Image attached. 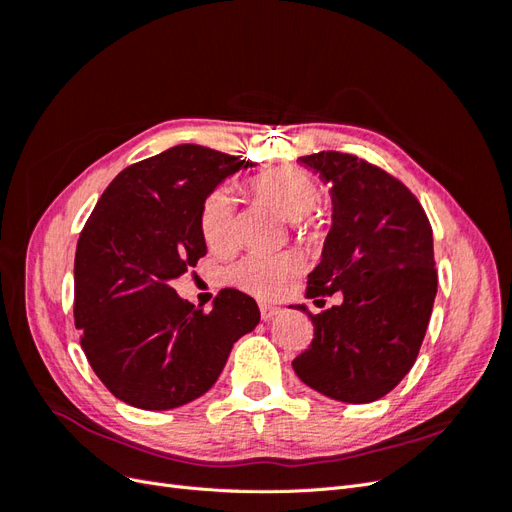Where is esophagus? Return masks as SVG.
Returning <instances> with one entry per match:
<instances>
[{
	"mask_svg": "<svg viewBox=\"0 0 512 512\" xmlns=\"http://www.w3.org/2000/svg\"><path fill=\"white\" fill-rule=\"evenodd\" d=\"M277 314H280V307H273V305H267V303H260V318L269 322L271 318H275Z\"/></svg>",
	"mask_w": 512,
	"mask_h": 512,
	"instance_id": "esophagus-1",
	"label": "esophagus"
}]
</instances>
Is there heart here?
I'll return each instance as SVG.
<instances>
[{
	"instance_id": "b5f03b06",
	"label": "heart",
	"mask_w": 512,
	"mask_h": 512,
	"mask_svg": "<svg viewBox=\"0 0 512 512\" xmlns=\"http://www.w3.org/2000/svg\"><path fill=\"white\" fill-rule=\"evenodd\" d=\"M252 188L258 198L269 203L288 222H301L314 211L320 198L318 183L303 170L284 168L258 177ZM200 232L213 250H226L235 241V198L228 190H215L200 211ZM299 269L297 258L250 254L230 269L237 288L260 299L275 297Z\"/></svg>"
}]
</instances>
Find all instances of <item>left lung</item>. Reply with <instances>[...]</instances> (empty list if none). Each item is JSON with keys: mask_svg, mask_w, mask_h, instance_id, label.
Wrapping results in <instances>:
<instances>
[{"mask_svg": "<svg viewBox=\"0 0 512 512\" xmlns=\"http://www.w3.org/2000/svg\"><path fill=\"white\" fill-rule=\"evenodd\" d=\"M299 162L329 185L333 205L307 297L344 299L320 314L297 305L314 339L292 369L322 395L369 404L404 380L421 350L438 292L431 224L406 185L378 166L337 151Z\"/></svg>", "mask_w": 512, "mask_h": 512, "instance_id": "left-lung-1", "label": "left lung"}]
</instances>
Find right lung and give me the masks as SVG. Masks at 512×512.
Segmentation results:
<instances>
[{"instance_id": "right-lung-1", "label": "right lung", "mask_w": 512, "mask_h": 512, "mask_svg": "<svg viewBox=\"0 0 512 512\" xmlns=\"http://www.w3.org/2000/svg\"><path fill=\"white\" fill-rule=\"evenodd\" d=\"M250 166L177 145L121 170L89 215L74 258V322L91 369L126 404L173 410L205 395L232 344L260 322L250 294L226 288L205 314L170 286L207 254L205 200Z\"/></svg>"}]
</instances>
